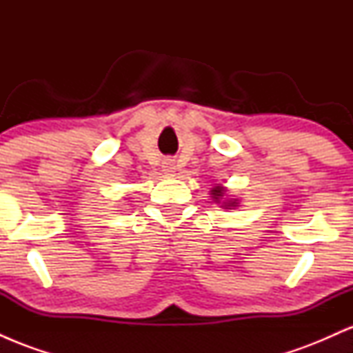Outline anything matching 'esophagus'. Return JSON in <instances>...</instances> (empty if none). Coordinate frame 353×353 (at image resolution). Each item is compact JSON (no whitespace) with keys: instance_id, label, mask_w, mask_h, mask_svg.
I'll return each mask as SVG.
<instances>
[{"instance_id":"esophagus-1","label":"esophagus","mask_w":353,"mask_h":353,"mask_svg":"<svg viewBox=\"0 0 353 353\" xmlns=\"http://www.w3.org/2000/svg\"><path fill=\"white\" fill-rule=\"evenodd\" d=\"M163 171H164V174H168V176H172V174L176 172V164H174L172 159H165L164 161Z\"/></svg>"}]
</instances>
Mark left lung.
<instances>
[{
  "label": "left lung",
  "mask_w": 353,
  "mask_h": 353,
  "mask_svg": "<svg viewBox=\"0 0 353 353\" xmlns=\"http://www.w3.org/2000/svg\"><path fill=\"white\" fill-rule=\"evenodd\" d=\"M225 192H228V189H225L224 185L217 184L210 189V197H212V201L216 202V204H221V208L236 209L239 205V199H228V194Z\"/></svg>",
  "instance_id": "left-lung-1"
}]
</instances>
